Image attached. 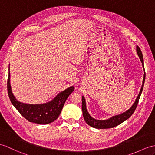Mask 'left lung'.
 <instances>
[{"label":"left lung","instance_id":"1","mask_svg":"<svg viewBox=\"0 0 155 155\" xmlns=\"http://www.w3.org/2000/svg\"><path fill=\"white\" fill-rule=\"evenodd\" d=\"M136 50H137V54L139 56V58H140L141 61L142 62V65L143 68H144V62H143V54H142V52L141 51V49L138 46H137ZM145 80V72L144 74V77H143L141 89L140 90V91H139V95L137 97L136 100H135V103H134L133 105H132V107L129 109V110H127L125 112L122 113L121 114L112 116V118H109L108 120H96L95 118H92V117L89 115L87 110L85 100L84 97L83 96L82 97V112H83V116H84L85 122L90 126L95 128H97V129H108V128H112V127H116L118 125H119V124L122 123L123 122L126 121V120H127L132 114H133V113L134 112L135 110L137 108V106L139 103V98H140L141 94L142 93L143 86H144Z\"/></svg>","mask_w":155,"mask_h":155}]
</instances>
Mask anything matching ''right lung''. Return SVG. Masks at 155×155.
Wrapping results in <instances>:
<instances>
[{
  "instance_id": "right-lung-1",
  "label": "right lung",
  "mask_w": 155,
  "mask_h": 155,
  "mask_svg": "<svg viewBox=\"0 0 155 155\" xmlns=\"http://www.w3.org/2000/svg\"><path fill=\"white\" fill-rule=\"evenodd\" d=\"M10 66L7 89L11 103L17 110L30 122L39 124H50L58 118L64 104L70 94L74 91V87L71 86L64 91L58 93L53 100L48 103L40 104H30L21 103L14 97L10 84Z\"/></svg>"
}]
</instances>
